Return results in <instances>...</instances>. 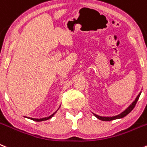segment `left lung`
<instances>
[{
  "label": "left lung",
  "mask_w": 147,
  "mask_h": 147,
  "mask_svg": "<svg viewBox=\"0 0 147 147\" xmlns=\"http://www.w3.org/2000/svg\"><path fill=\"white\" fill-rule=\"evenodd\" d=\"M141 94H142V91H141V92L138 94V95L137 96L136 98V99L133 101L132 104H131V105H130V106L128 107L127 109H125L123 112H121V113L119 114V115H115V116H112V117H102V116H99V115H96V114H94V112H92V113L94 114V115L96 117H97V118L99 119V120H103V121H110V120H116V119L123 118V117H125L127 115H128V114H129L130 112H131V111L134 109V108L135 107L136 105L137 101H138V98H139V96H140V95H141Z\"/></svg>",
  "instance_id": "1"
}]
</instances>
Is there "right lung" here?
I'll return each instance as SVG.
<instances>
[{
	"label": "right lung",
	"mask_w": 147,
	"mask_h": 147,
	"mask_svg": "<svg viewBox=\"0 0 147 147\" xmlns=\"http://www.w3.org/2000/svg\"><path fill=\"white\" fill-rule=\"evenodd\" d=\"M60 108V107H59V109ZM58 109H57V111H56V112H54V113H53L51 115H50V116H49V117H43V118H40V119H37V118H32V117H27V118H29V119H30V120H34V121H36V122H41V121H44V120H49V119H51V118L52 117H53V115H55V114H56V112H57V111H58Z\"/></svg>",
	"instance_id": "1"
}]
</instances>
